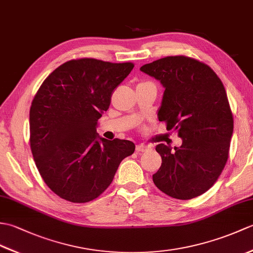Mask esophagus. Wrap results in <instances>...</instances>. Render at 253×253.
<instances>
[{
  "label": "esophagus",
  "mask_w": 253,
  "mask_h": 253,
  "mask_svg": "<svg viewBox=\"0 0 253 253\" xmlns=\"http://www.w3.org/2000/svg\"><path fill=\"white\" fill-rule=\"evenodd\" d=\"M150 150H152V147L149 146V144H138L136 147V151L139 153H143V152H148Z\"/></svg>",
  "instance_id": "1"
}]
</instances>
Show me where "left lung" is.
<instances>
[{
    "label": "left lung",
    "instance_id": "left-lung-1",
    "mask_svg": "<svg viewBox=\"0 0 253 253\" xmlns=\"http://www.w3.org/2000/svg\"><path fill=\"white\" fill-rule=\"evenodd\" d=\"M140 71L163 84L159 121L182 139L174 150L163 143L155 148L162 165L152 176L154 185L179 200L201 196L222 174L233 135V113L222 80L207 64L185 55L160 58Z\"/></svg>",
    "mask_w": 253,
    "mask_h": 253
}]
</instances>
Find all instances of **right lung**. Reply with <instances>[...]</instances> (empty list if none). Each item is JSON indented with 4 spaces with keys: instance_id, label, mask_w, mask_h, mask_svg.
Returning a JSON list of instances; mask_svg holds the SVG:
<instances>
[{
    "instance_id": "add662e5",
    "label": "right lung",
    "mask_w": 253,
    "mask_h": 253,
    "mask_svg": "<svg viewBox=\"0 0 253 253\" xmlns=\"http://www.w3.org/2000/svg\"><path fill=\"white\" fill-rule=\"evenodd\" d=\"M133 63L77 58L58 66L37 91L30 107V149L50 189L74 203L102 195L122 161L135 151L129 140H106L96 124Z\"/></svg>"
}]
</instances>
